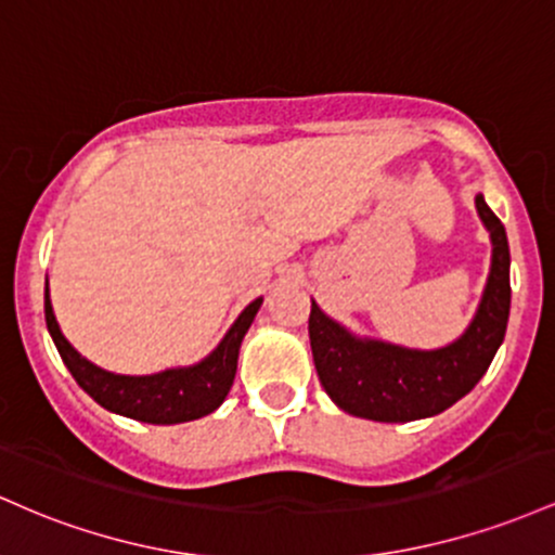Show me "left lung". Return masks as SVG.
<instances>
[{"mask_svg":"<svg viewBox=\"0 0 555 555\" xmlns=\"http://www.w3.org/2000/svg\"><path fill=\"white\" fill-rule=\"evenodd\" d=\"M493 254L475 317L451 344L409 348L390 340L357 335L325 314L311 298L309 340L317 375L333 403L372 422H414L446 412L464 398L488 372L503 344L512 309V254L503 222L475 196Z\"/></svg>","mask_w":555,"mask_h":555,"instance_id":"obj_1","label":"left lung"}]
</instances>
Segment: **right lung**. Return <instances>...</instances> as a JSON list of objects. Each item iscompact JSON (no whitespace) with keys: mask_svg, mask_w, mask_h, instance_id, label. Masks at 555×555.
I'll list each match as a JSON object with an SVG mask.
<instances>
[{"mask_svg":"<svg viewBox=\"0 0 555 555\" xmlns=\"http://www.w3.org/2000/svg\"><path fill=\"white\" fill-rule=\"evenodd\" d=\"M261 301H264L261 296L254 298L241 311L238 320L230 325L225 338L202 361L189 366H170V370L154 372V375H115V372L102 370L93 361L80 357L70 340L62 335L57 317H54L49 278L47 291H43V317H47V330L65 366L99 406L128 416V420L149 422V425H178V422L202 420L225 401L235 379V370H238L241 344H244V335L251 327Z\"/></svg>","mask_w":555,"mask_h":555,"instance_id":"add662e5","label":"right lung"}]
</instances>
